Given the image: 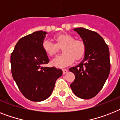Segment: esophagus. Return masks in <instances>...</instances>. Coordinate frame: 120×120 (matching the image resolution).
I'll list each match as a JSON object with an SVG mask.
<instances>
[{
	"mask_svg": "<svg viewBox=\"0 0 120 120\" xmlns=\"http://www.w3.org/2000/svg\"><path fill=\"white\" fill-rule=\"evenodd\" d=\"M68 72V70L67 69H63V75H65V74H66Z\"/></svg>",
	"mask_w": 120,
	"mask_h": 120,
	"instance_id": "34e87169",
	"label": "esophagus"
}]
</instances>
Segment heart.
Returning a JSON list of instances; mask_svg holds the SVG:
<instances>
[{"mask_svg":"<svg viewBox=\"0 0 120 120\" xmlns=\"http://www.w3.org/2000/svg\"><path fill=\"white\" fill-rule=\"evenodd\" d=\"M57 44L50 39H45L42 42V48L50 57H53L58 52L59 47H62L64 52L52 60V64L58 68H63L71 64L75 60L80 59L85 52V45L82 41L75 40L69 34H60L55 36Z\"/></svg>","mask_w":120,"mask_h":120,"instance_id":"heart-1","label":"heart"}]
</instances>
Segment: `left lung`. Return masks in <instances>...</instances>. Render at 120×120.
I'll list each match as a JSON object with an SVG mask.
<instances>
[{"instance_id": "left-lung-1", "label": "left lung", "mask_w": 120, "mask_h": 120, "mask_svg": "<svg viewBox=\"0 0 120 120\" xmlns=\"http://www.w3.org/2000/svg\"><path fill=\"white\" fill-rule=\"evenodd\" d=\"M85 45L83 60L79 65L69 69L75 75L70 84L72 91L81 99L95 97L104 86L110 71L109 47L96 32L84 28H76Z\"/></svg>"}]
</instances>
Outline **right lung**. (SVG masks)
Segmentation results:
<instances>
[{
    "label": "right lung",
    "instance_id": "add662e5",
    "mask_svg": "<svg viewBox=\"0 0 120 120\" xmlns=\"http://www.w3.org/2000/svg\"><path fill=\"white\" fill-rule=\"evenodd\" d=\"M47 33L37 31L21 38L10 57L13 78L26 99L41 102L50 97L62 70L42 67L49 59L42 48Z\"/></svg>",
    "mask_w": 120,
    "mask_h": 120
}]
</instances>
